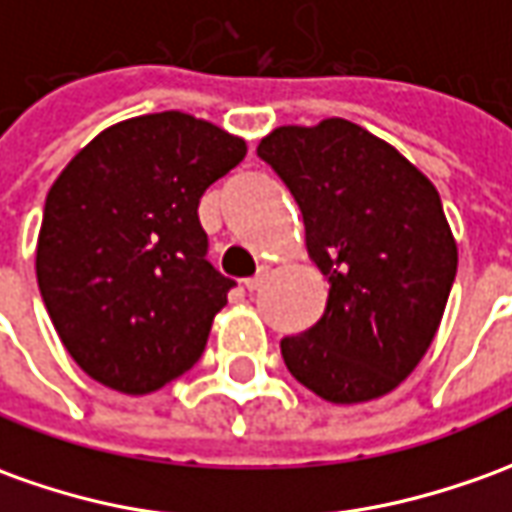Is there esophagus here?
<instances>
[{"label":"esophagus","mask_w":512,"mask_h":512,"mask_svg":"<svg viewBox=\"0 0 512 512\" xmlns=\"http://www.w3.org/2000/svg\"><path fill=\"white\" fill-rule=\"evenodd\" d=\"M267 276H270V267H267V264H262L256 276L245 278V290H248V292H256V290H259V287H262L264 281H267Z\"/></svg>","instance_id":"1"}]
</instances>
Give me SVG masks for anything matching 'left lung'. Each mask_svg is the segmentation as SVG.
<instances>
[{"label":"left lung","instance_id":"left-lung-1","mask_svg":"<svg viewBox=\"0 0 512 512\" xmlns=\"http://www.w3.org/2000/svg\"><path fill=\"white\" fill-rule=\"evenodd\" d=\"M303 214L326 312L281 340L290 373L331 404L387 396L424 359L457 276L438 189L393 144L348 119L284 125L256 147Z\"/></svg>","mask_w":512,"mask_h":512}]
</instances>
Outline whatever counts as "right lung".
I'll use <instances>...</instances> for the list:
<instances>
[{"mask_svg": "<svg viewBox=\"0 0 512 512\" xmlns=\"http://www.w3.org/2000/svg\"><path fill=\"white\" fill-rule=\"evenodd\" d=\"M245 153L228 130L164 111L105 128L52 183L35 276L91 379L144 396L200 359L234 281L206 259L197 206Z\"/></svg>", "mask_w": 512, "mask_h": 512, "instance_id": "right-lung-1", "label": "right lung"}]
</instances>
